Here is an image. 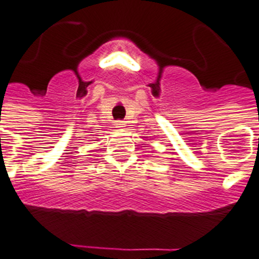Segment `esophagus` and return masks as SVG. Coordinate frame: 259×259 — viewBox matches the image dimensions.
<instances>
[{
    "instance_id": "esophagus-1",
    "label": "esophagus",
    "mask_w": 259,
    "mask_h": 259,
    "mask_svg": "<svg viewBox=\"0 0 259 259\" xmlns=\"http://www.w3.org/2000/svg\"><path fill=\"white\" fill-rule=\"evenodd\" d=\"M116 127H118V129H122V127H125V122L121 121V120H118V121L116 122Z\"/></svg>"
}]
</instances>
